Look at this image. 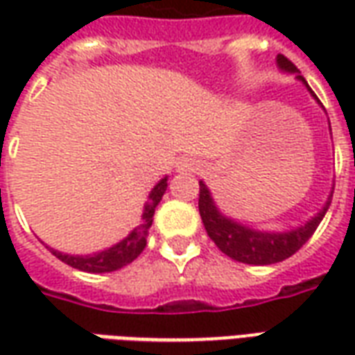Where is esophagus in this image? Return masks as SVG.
Here are the masks:
<instances>
[{"label": "esophagus", "mask_w": 355, "mask_h": 355, "mask_svg": "<svg viewBox=\"0 0 355 355\" xmlns=\"http://www.w3.org/2000/svg\"><path fill=\"white\" fill-rule=\"evenodd\" d=\"M178 171H182V173H196V171L200 169V162L198 159H193V157H182L180 162H178Z\"/></svg>", "instance_id": "obj_1"}]
</instances>
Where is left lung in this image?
Here are the masks:
<instances>
[{
    "instance_id": "8db88e82",
    "label": "left lung",
    "mask_w": 355,
    "mask_h": 355,
    "mask_svg": "<svg viewBox=\"0 0 355 355\" xmlns=\"http://www.w3.org/2000/svg\"><path fill=\"white\" fill-rule=\"evenodd\" d=\"M277 64L285 72H298L297 66L283 55L277 57ZM298 80H302L306 83L302 76H298ZM331 198L333 196H329V201L325 203V207L318 213V216H313L312 220L304 224L302 228L285 232V234H262V232L245 228V226L234 223V220H228L226 216L220 215L216 211L213 200H211L207 186L200 182V215L209 238L215 241V245L224 254H228L230 259L243 262V264L262 266V264L282 262L297 253L298 249L312 238L315 228L323 220V216H325L329 205H331Z\"/></svg>"
}]
</instances>
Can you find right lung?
Returning a JSON list of instances; mask_svg holds the SVG:
<instances>
[{"label": "right lung", "instance_id": "right-lung-1", "mask_svg": "<svg viewBox=\"0 0 355 355\" xmlns=\"http://www.w3.org/2000/svg\"><path fill=\"white\" fill-rule=\"evenodd\" d=\"M167 188V178H163L159 184L155 186L150 198H148L146 205H144V213H142V223L135 228V230L121 239L117 245L110 247L106 251L96 254H89V257H72V254H62L58 251H53V254L57 257L58 261H62L64 264L72 268H78L81 272H89V274H104V272H114L119 268L131 264L137 257H139L144 247H146L148 234H150V226H152V218H154V211L157 207V203L162 200V196L165 193Z\"/></svg>", "mask_w": 355, "mask_h": 355}]
</instances>
